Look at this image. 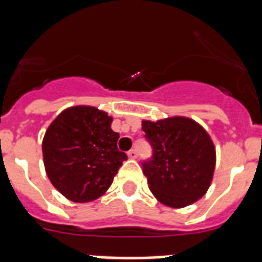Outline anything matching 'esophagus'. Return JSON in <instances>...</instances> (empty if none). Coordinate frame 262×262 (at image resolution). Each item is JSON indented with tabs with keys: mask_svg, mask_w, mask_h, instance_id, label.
Returning a JSON list of instances; mask_svg holds the SVG:
<instances>
[{
	"mask_svg": "<svg viewBox=\"0 0 262 262\" xmlns=\"http://www.w3.org/2000/svg\"><path fill=\"white\" fill-rule=\"evenodd\" d=\"M127 156H129L130 159H136V158H137V149H135V148L130 149V151L127 152Z\"/></svg>",
	"mask_w": 262,
	"mask_h": 262,
	"instance_id": "1",
	"label": "esophagus"
}]
</instances>
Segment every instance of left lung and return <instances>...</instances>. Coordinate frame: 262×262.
<instances>
[{
    "label": "left lung",
    "instance_id": "left-lung-1",
    "mask_svg": "<svg viewBox=\"0 0 262 262\" xmlns=\"http://www.w3.org/2000/svg\"><path fill=\"white\" fill-rule=\"evenodd\" d=\"M152 156L143 162L149 189L160 203L182 208L201 199L215 170V147L203 127L183 117L144 121Z\"/></svg>",
    "mask_w": 262,
    "mask_h": 262
}]
</instances>
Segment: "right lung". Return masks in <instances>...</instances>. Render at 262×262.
Masks as SVG:
<instances>
[{"label": "right lung", "mask_w": 262, "mask_h": 262, "mask_svg": "<svg viewBox=\"0 0 262 262\" xmlns=\"http://www.w3.org/2000/svg\"><path fill=\"white\" fill-rule=\"evenodd\" d=\"M111 122L104 111L76 106L63 110L46 130L42 151L47 177L71 201L100 197L127 159L118 151L119 135Z\"/></svg>", "instance_id": "add662e5"}]
</instances>
